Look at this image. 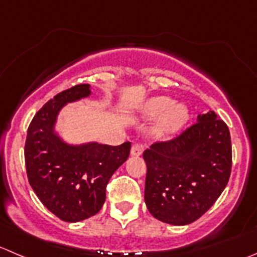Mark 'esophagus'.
<instances>
[{"label": "esophagus", "instance_id": "obj_1", "mask_svg": "<svg viewBox=\"0 0 257 257\" xmlns=\"http://www.w3.org/2000/svg\"><path fill=\"white\" fill-rule=\"evenodd\" d=\"M142 153H143V148H142L141 144L136 143L132 146V149H131L132 157H139V156H142Z\"/></svg>", "mask_w": 257, "mask_h": 257}]
</instances>
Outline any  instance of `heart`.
Masks as SVG:
<instances>
[{"label":"heart","instance_id":"heart-1","mask_svg":"<svg viewBox=\"0 0 257 257\" xmlns=\"http://www.w3.org/2000/svg\"><path fill=\"white\" fill-rule=\"evenodd\" d=\"M173 102L174 100L169 96H154L139 108L138 116L142 120H154L164 114L156 128V134L159 138L173 137L189 119V110L186 104H173Z\"/></svg>","mask_w":257,"mask_h":257}]
</instances>
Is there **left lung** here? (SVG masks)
Segmentation results:
<instances>
[{
  "label": "left lung",
  "instance_id": "obj_1",
  "mask_svg": "<svg viewBox=\"0 0 257 257\" xmlns=\"http://www.w3.org/2000/svg\"><path fill=\"white\" fill-rule=\"evenodd\" d=\"M143 158L149 212L169 225H188L210 210L227 184L232 164L230 132L210 110L173 141L153 144Z\"/></svg>",
  "mask_w": 257,
  "mask_h": 257
}]
</instances>
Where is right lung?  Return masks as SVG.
<instances>
[{
  "instance_id": "right-lung-1",
  "label": "right lung",
  "mask_w": 257,
  "mask_h": 257,
  "mask_svg": "<svg viewBox=\"0 0 257 257\" xmlns=\"http://www.w3.org/2000/svg\"><path fill=\"white\" fill-rule=\"evenodd\" d=\"M91 95L80 84L50 99L27 129L25 163L27 178L45 207L66 222L86 220L100 211L114 172L128 159L131 143H70L56 131L57 116L66 104Z\"/></svg>"
}]
</instances>
